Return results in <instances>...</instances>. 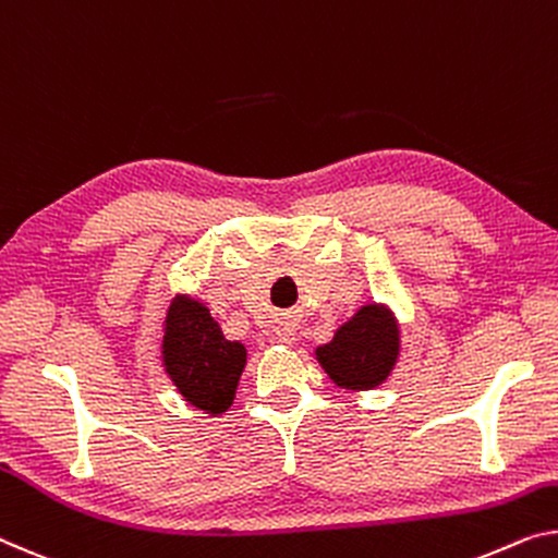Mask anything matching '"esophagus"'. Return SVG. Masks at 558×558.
I'll return each instance as SVG.
<instances>
[{"label": "esophagus", "instance_id": "obj_1", "mask_svg": "<svg viewBox=\"0 0 558 558\" xmlns=\"http://www.w3.org/2000/svg\"><path fill=\"white\" fill-rule=\"evenodd\" d=\"M272 340H276V343H282V345H293L295 343V326H293V323L282 320L280 326L272 330Z\"/></svg>", "mask_w": 558, "mask_h": 558}]
</instances>
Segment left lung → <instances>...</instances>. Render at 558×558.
Wrapping results in <instances>:
<instances>
[{"label":"left lung","mask_w":558,"mask_h":558,"mask_svg":"<svg viewBox=\"0 0 558 558\" xmlns=\"http://www.w3.org/2000/svg\"><path fill=\"white\" fill-rule=\"evenodd\" d=\"M398 326L384 305H363L315 355L332 384L368 390L384 384L398 359Z\"/></svg>","instance_id":"obj_1"}]
</instances>
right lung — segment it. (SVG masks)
I'll return each instance as SVG.
<instances>
[{
    "mask_svg": "<svg viewBox=\"0 0 558 558\" xmlns=\"http://www.w3.org/2000/svg\"><path fill=\"white\" fill-rule=\"evenodd\" d=\"M245 359V345L222 336L203 303L174 298L165 320L162 363L187 403L207 413L228 411Z\"/></svg>",
    "mask_w": 558,
    "mask_h": 558,
    "instance_id": "obj_1",
    "label": "right lung"
}]
</instances>
